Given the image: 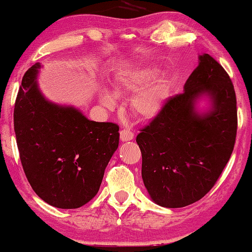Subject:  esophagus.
Segmentation results:
<instances>
[{
	"label": "esophagus",
	"instance_id": "1",
	"mask_svg": "<svg viewBox=\"0 0 252 252\" xmlns=\"http://www.w3.org/2000/svg\"><path fill=\"white\" fill-rule=\"evenodd\" d=\"M134 139V133L130 132L129 129H122L120 130V140L122 141H130Z\"/></svg>",
	"mask_w": 252,
	"mask_h": 252
}]
</instances>
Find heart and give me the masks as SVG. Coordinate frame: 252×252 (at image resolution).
Listing matches in <instances>:
<instances>
[{
    "label": "heart",
    "instance_id": "heart-1",
    "mask_svg": "<svg viewBox=\"0 0 252 252\" xmlns=\"http://www.w3.org/2000/svg\"><path fill=\"white\" fill-rule=\"evenodd\" d=\"M159 75L156 67H148L122 74L113 85V93L117 96L134 95L129 102V110L133 116L142 120H149L158 116L166 102L167 89L164 82L158 81L150 86ZM101 102L105 106L115 104V97L108 91L101 92Z\"/></svg>",
    "mask_w": 252,
    "mask_h": 252
}]
</instances>
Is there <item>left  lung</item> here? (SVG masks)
Instances as JSON below:
<instances>
[{
	"label": "left lung",
	"mask_w": 252,
	"mask_h": 252,
	"mask_svg": "<svg viewBox=\"0 0 252 252\" xmlns=\"http://www.w3.org/2000/svg\"><path fill=\"white\" fill-rule=\"evenodd\" d=\"M203 97L210 108L199 113L195 104ZM236 129L232 80L215 58L199 55L184 93L168 98L136 136L150 198L164 208H182L204 197L228 163Z\"/></svg>",
	"instance_id": "left-lung-1"
}]
</instances>
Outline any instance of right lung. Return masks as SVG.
Instances as JSON below:
<instances>
[{
	"label": "right lung",
	"instance_id": "add662e5",
	"mask_svg": "<svg viewBox=\"0 0 252 252\" xmlns=\"http://www.w3.org/2000/svg\"><path fill=\"white\" fill-rule=\"evenodd\" d=\"M40 63L24 74L13 126L31 187L48 204L78 209L97 194L119 144V126L89 120L74 106L44 97L37 85Z\"/></svg>",
	"mask_w": 252,
	"mask_h": 252
}]
</instances>
